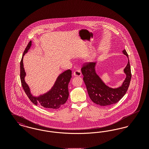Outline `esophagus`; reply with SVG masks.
Segmentation results:
<instances>
[{"label":"esophagus","instance_id":"esophagus-1","mask_svg":"<svg viewBox=\"0 0 149 149\" xmlns=\"http://www.w3.org/2000/svg\"><path fill=\"white\" fill-rule=\"evenodd\" d=\"M81 75V72L79 70H77L74 72V75L75 77H80Z\"/></svg>","mask_w":149,"mask_h":149}]
</instances>
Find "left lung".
Here are the masks:
<instances>
[{"label":"left lung","instance_id":"left-lung-1","mask_svg":"<svg viewBox=\"0 0 149 149\" xmlns=\"http://www.w3.org/2000/svg\"><path fill=\"white\" fill-rule=\"evenodd\" d=\"M128 58L126 50L122 51ZM96 63L84 64L81 70L84 76L89 96L93 102L102 106H106L117 103L125 95L127 91L131 79V71L129 60L127 65L124 69L126 78L122 85L117 88H112L107 86L97 74L95 69Z\"/></svg>","mask_w":149,"mask_h":149}]
</instances>
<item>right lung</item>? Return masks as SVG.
<instances>
[{
	"mask_svg": "<svg viewBox=\"0 0 149 149\" xmlns=\"http://www.w3.org/2000/svg\"><path fill=\"white\" fill-rule=\"evenodd\" d=\"M32 45L29 41L24 51L20 63V78L22 87L30 100L36 106L43 107L49 109H56L65 104L69 97L68 85L71 78V70H67L61 74L57 78L55 84L48 92L38 97L33 96L30 92L29 85L24 80L26 72L23 68V56L30 49Z\"/></svg>",
	"mask_w": 149,
	"mask_h": 149,
	"instance_id": "right-lung-1",
	"label": "right lung"
}]
</instances>
